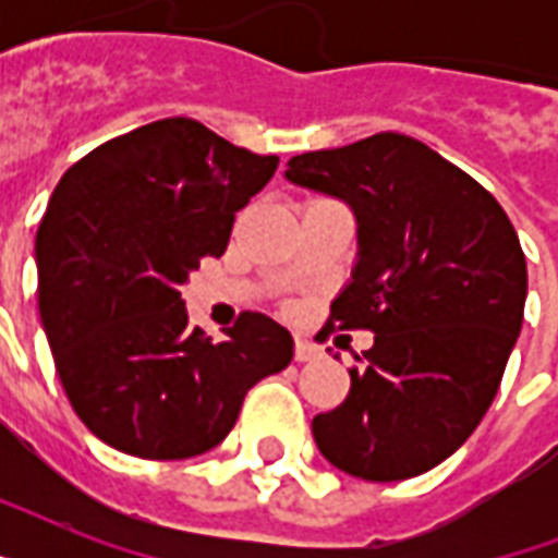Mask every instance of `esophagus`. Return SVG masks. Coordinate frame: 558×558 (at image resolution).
Here are the masks:
<instances>
[{"label": "esophagus", "mask_w": 558, "mask_h": 558, "mask_svg": "<svg viewBox=\"0 0 558 558\" xmlns=\"http://www.w3.org/2000/svg\"><path fill=\"white\" fill-rule=\"evenodd\" d=\"M313 359H322V350L313 341L295 339V362H313Z\"/></svg>", "instance_id": "1"}]
</instances>
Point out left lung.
<instances>
[{
    "instance_id": "8db88e82",
    "label": "left lung",
    "mask_w": 558,
    "mask_h": 558,
    "mask_svg": "<svg viewBox=\"0 0 558 558\" xmlns=\"http://www.w3.org/2000/svg\"><path fill=\"white\" fill-rule=\"evenodd\" d=\"M289 182L350 202L359 263L315 339L371 330L350 393L313 420L362 481H405L454 454L493 405L524 322L527 263L493 193L411 135L289 159Z\"/></svg>"
}]
</instances>
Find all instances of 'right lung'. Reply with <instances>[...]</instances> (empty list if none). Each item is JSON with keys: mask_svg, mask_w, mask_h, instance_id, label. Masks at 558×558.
Listing matches in <instances>:
<instances>
[{"mask_svg": "<svg viewBox=\"0 0 558 558\" xmlns=\"http://www.w3.org/2000/svg\"><path fill=\"white\" fill-rule=\"evenodd\" d=\"M278 156L193 118L100 144L65 170L37 231L39 315L74 414L112 449L182 460L226 440L245 393L292 362V336L240 313L226 339L187 322L182 283L226 252Z\"/></svg>", "mask_w": 558, "mask_h": 558, "instance_id": "right-lung-1", "label": "right lung"}]
</instances>
